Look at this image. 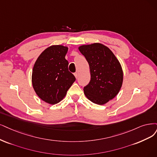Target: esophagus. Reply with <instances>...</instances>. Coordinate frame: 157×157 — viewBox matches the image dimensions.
<instances>
[{
	"label": "esophagus",
	"mask_w": 157,
	"mask_h": 157,
	"mask_svg": "<svg viewBox=\"0 0 157 157\" xmlns=\"http://www.w3.org/2000/svg\"><path fill=\"white\" fill-rule=\"evenodd\" d=\"M74 75H75V78H78V72L74 73Z\"/></svg>",
	"instance_id": "obj_1"
}]
</instances>
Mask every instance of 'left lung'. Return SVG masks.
<instances>
[{
    "label": "left lung",
    "instance_id": "left-lung-1",
    "mask_svg": "<svg viewBox=\"0 0 157 157\" xmlns=\"http://www.w3.org/2000/svg\"><path fill=\"white\" fill-rule=\"evenodd\" d=\"M87 61L90 81L84 94L96 104L103 105L117 96L123 83V71L119 61L107 46L101 43L78 48Z\"/></svg>",
    "mask_w": 157,
    "mask_h": 157
}]
</instances>
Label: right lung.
<instances>
[{
    "instance_id": "1",
    "label": "right lung",
    "mask_w": 157,
    "mask_h": 157,
    "mask_svg": "<svg viewBox=\"0 0 157 157\" xmlns=\"http://www.w3.org/2000/svg\"><path fill=\"white\" fill-rule=\"evenodd\" d=\"M68 47L52 45L45 49L34 64L32 82L33 89L43 101L52 105L61 101L75 81L68 71L65 59Z\"/></svg>"
}]
</instances>
